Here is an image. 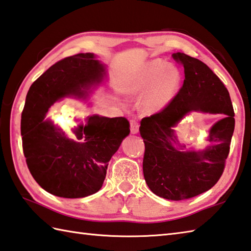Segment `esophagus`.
<instances>
[{"label":"esophagus","instance_id":"34e87169","mask_svg":"<svg viewBox=\"0 0 251 251\" xmlns=\"http://www.w3.org/2000/svg\"><path fill=\"white\" fill-rule=\"evenodd\" d=\"M138 130H139L138 123H137L134 120H131L130 121V132H131V134H137V132H138Z\"/></svg>","mask_w":251,"mask_h":251}]
</instances>
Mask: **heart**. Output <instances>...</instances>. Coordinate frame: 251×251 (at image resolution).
I'll use <instances>...</instances> for the list:
<instances>
[{
  "label": "heart",
  "mask_w": 251,
  "mask_h": 251,
  "mask_svg": "<svg viewBox=\"0 0 251 251\" xmlns=\"http://www.w3.org/2000/svg\"><path fill=\"white\" fill-rule=\"evenodd\" d=\"M181 82L179 70L163 60L155 58L144 64L135 77L132 88L136 91L145 92L144 107L150 113L164 110L176 93Z\"/></svg>",
  "instance_id": "obj_1"
}]
</instances>
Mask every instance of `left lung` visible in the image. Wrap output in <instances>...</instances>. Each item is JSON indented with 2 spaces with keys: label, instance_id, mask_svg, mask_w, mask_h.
Segmentation results:
<instances>
[{
  "label": "left lung",
  "instance_id": "8db88e82",
  "mask_svg": "<svg viewBox=\"0 0 251 251\" xmlns=\"http://www.w3.org/2000/svg\"><path fill=\"white\" fill-rule=\"evenodd\" d=\"M184 66L183 87L164 110L140 122L145 142V180L152 193L169 200L193 198L218 183L229 152L235 127L229 93L220 78L198 58L174 53ZM190 111L224 114L209 131L203 151H186L174 127Z\"/></svg>",
  "mask_w": 251,
  "mask_h": 251
}]
</instances>
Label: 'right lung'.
<instances>
[{"label": "right lung", "mask_w": 251, "mask_h": 251, "mask_svg": "<svg viewBox=\"0 0 251 251\" xmlns=\"http://www.w3.org/2000/svg\"><path fill=\"white\" fill-rule=\"evenodd\" d=\"M105 77L95 54L79 53L54 64L29 88L21 123L24 154L34 180L57 197L83 198L99 191L109 161L129 135L125 117L89 116L72 129L74 139L46 119L56 101L86 98Z\"/></svg>", "instance_id": "1"}]
</instances>
